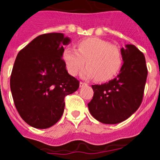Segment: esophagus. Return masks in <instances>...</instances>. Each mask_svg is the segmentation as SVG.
<instances>
[{
  "instance_id": "1",
  "label": "esophagus",
  "mask_w": 160,
  "mask_h": 160,
  "mask_svg": "<svg viewBox=\"0 0 160 160\" xmlns=\"http://www.w3.org/2000/svg\"><path fill=\"white\" fill-rule=\"evenodd\" d=\"M87 83L81 82H80V87H84V86H87Z\"/></svg>"
}]
</instances>
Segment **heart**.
Here are the masks:
<instances>
[{"mask_svg": "<svg viewBox=\"0 0 160 160\" xmlns=\"http://www.w3.org/2000/svg\"><path fill=\"white\" fill-rule=\"evenodd\" d=\"M63 60L71 75H76L87 61L88 66L82 72V76L104 82L116 75L122 65V54L117 46L107 41L90 38L80 41L77 49H65Z\"/></svg>", "mask_w": 160, "mask_h": 160, "instance_id": "1", "label": "heart"}]
</instances>
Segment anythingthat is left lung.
Wrapping results in <instances>:
<instances>
[{
    "label": "left lung",
    "mask_w": 160,
    "mask_h": 160,
    "mask_svg": "<svg viewBox=\"0 0 160 160\" xmlns=\"http://www.w3.org/2000/svg\"><path fill=\"white\" fill-rule=\"evenodd\" d=\"M123 65L115 78L92 85L94 96L88 103L90 114L105 124H116L129 118L141 105L148 77L143 53L134 45L121 49Z\"/></svg>",
    "instance_id": "8db88e82"
}]
</instances>
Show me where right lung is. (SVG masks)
<instances>
[{"instance_id":"right-lung-1","label":"right lung","mask_w":160,"mask_h":160,"mask_svg":"<svg viewBox=\"0 0 160 160\" xmlns=\"http://www.w3.org/2000/svg\"><path fill=\"white\" fill-rule=\"evenodd\" d=\"M70 40L61 32L45 33L20 50L10 77L14 104L22 119L39 129L58 122L64 112L65 97L78 89L68 73L63 46Z\"/></svg>"}]
</instances>
